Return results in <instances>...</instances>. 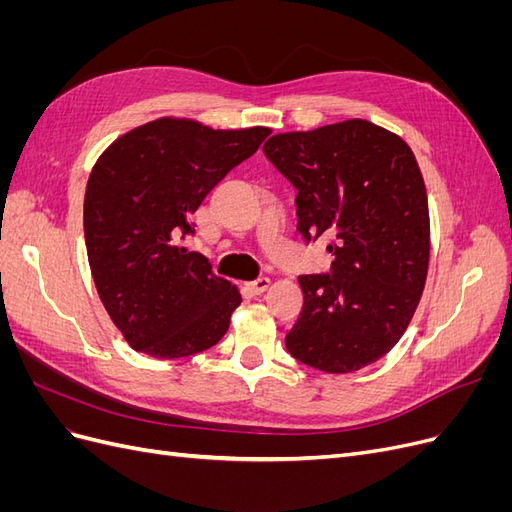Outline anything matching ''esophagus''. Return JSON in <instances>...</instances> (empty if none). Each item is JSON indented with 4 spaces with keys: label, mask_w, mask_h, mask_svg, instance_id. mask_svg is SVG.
<instances>
[{
    "label": "esophagus",
    "mask_w": 512,
    "mask_h": 512,
    "mask_svg": "<svg viewBox=\"0 0 512 512\" xmlns=\"http://www.w3.org/2000/svg\"><path fill=\"white\" fill-rule=\"evenodd\" d=\"M269 286H271V280H269V277H258V280L250 282V290H252V292H256V294H262L265 290H269Z\"/></svg>",
    "instance_id": "obj_1"
}]
</instances>
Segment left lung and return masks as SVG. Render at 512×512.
<instances>
[{"label": "left lung", "instance_id": "1", "mask_svg": "<svg viewBox=\"0 0 512 512\" xmlns=\"http://www.w3.org/2000/svg\"><path fill=\"white\" fill-rule=\"evenodd\" d=\"M267 160L297 190L305 243L329 239L331 271L301 275L303 312L286 348L327 374H350L389 352L421 301L429 267V205L412 149L350 119L275 134Z\"/></svg>", "mask_w": 512, "mask_h": 512}]
</instances>
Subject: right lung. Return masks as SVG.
Segmentation results:
<instances>
[{
	"label": "right lung",
	"mask_w": 512,
	"mask_h": 512,
	"mask_svg": "<svg viewBox=\"0 0 512 512\" xmlns=\"http://www.w3.org/2000/svg\"><path fill=\"white\" fill-rule=\"evenodd\" d=\"M269 128L211 130L162 117L108 147L91 170L83 224L91 275L115 327L153 359H181L224 337L241 294L181 239L192 213Z\"/></svg>",
	"instance_id": "obj_1"
}]
</instances>
